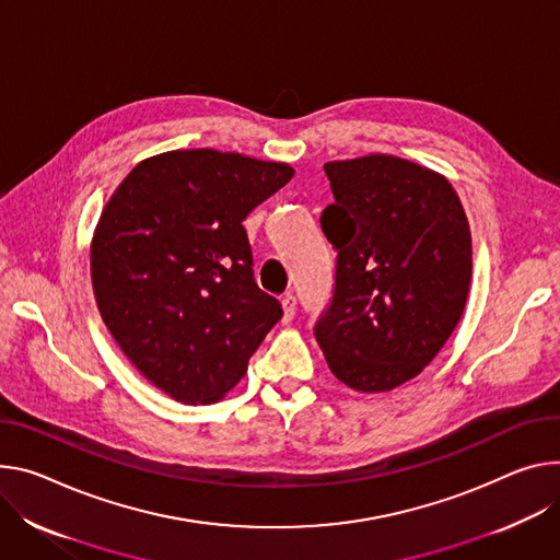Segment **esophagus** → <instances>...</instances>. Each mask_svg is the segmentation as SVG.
Listing matches in <instances>:
<instances>
[{
  "label": "esophagus",
  "mask_w": 560,
  "mask_h": 560,
  "mask_svg": "<svg viewBox=\"0 0 560 560\" xmlns=\"http://www.w3.org/2000/svg\"><path fill=\"white\" fill-rule=\"evenodd\" d=\"M281 306H283V322H292V317L296 313V296L292 292L283 294Z\"/></svg>",
  "instance_id": "obj_1"
}]
</instances>
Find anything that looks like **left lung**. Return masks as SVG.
<instances>
[{"label":"left lung","mask_w":560,"mask_h":560,"mask_svg":"<svg viewBox=\"0 0 560 560\" xmlns=\"http://www.w3.org/2000/svg\"><path fill=\"white\" fill-rule=\"evenodd\" d=\"M322 230L335 288L315 337L337 380L362 393L413 380L465 311L471 232L451 183L386 154L326 163Z\"/></svg>","instance_id":"obj_1"}]
</instances>
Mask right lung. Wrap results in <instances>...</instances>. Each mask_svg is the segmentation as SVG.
Here are the masks:
<instances>
[{"label":"right lung","mask_w":560,"mask_h":560,"mask_svg":"<svg viewBox=\"0 0 560 560\" xmlns=\"http://www.w3.org/2000/svg\"><path fill=\"white\" fill-rule=\"evenodd\" d=\"M294 170L214 149L147 159L91 245L100 315L131 364L178 401H217L283 317L254 281L243 221Z\"/></svg>","instance_id":"obj_1"}]
</instances>
